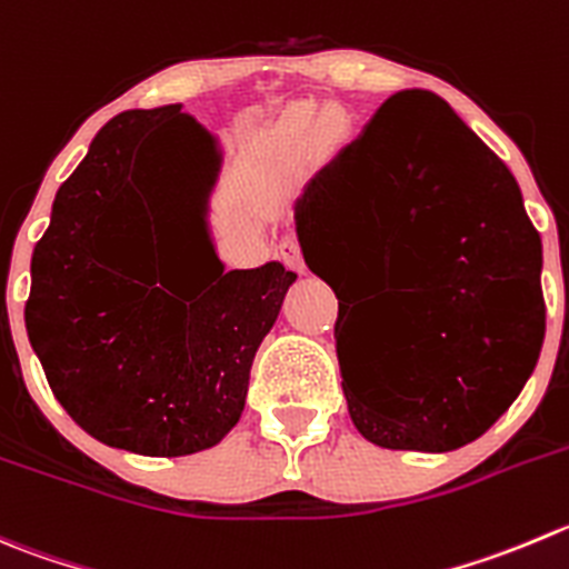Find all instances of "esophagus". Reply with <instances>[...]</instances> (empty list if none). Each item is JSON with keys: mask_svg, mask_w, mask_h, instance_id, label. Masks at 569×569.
<instances>
[{"mask_svg": "<svg viewBox=\"0 0 569 569\" xmlns=\"http://www.w3.org/2000/svg\"><path fill=\"white\" fill-rule=\"evenodd\" d=\"M278 256L283 258L286 267L297 269V272H302L306 269V261H302V252H300V244H297L295 236H283L278 244Z\"/></svg>", "mask_w": 569, "mask_h": 569, "instance_id": "1", "label": "esophagus"}]
</instances>
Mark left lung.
Instances as JSON below:
<instances>
[{"instance_id": "left-lung-1", "label": "left lung", "mask_w": 569, "mask_h": 569, "mask_svg": "<svg viewBox=\"0 0 569 569\" xmlns=\"http://www.w3.org/2000/svg\"><path fill=\"white\" fill-rule=\"evenodd\" d=\"M308 269L390 283L368 318L363 368L336 356L352 425L389 450L476 442L537 367L542 239L503 161L431 91L386 99L295 202Z\"/></svg>"}]
</instances>
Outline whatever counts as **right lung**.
<instances>
[{
    "label": "right lung",
    "instance_id": "add662e5",
    "mask_svg": "<svg viewBox=\"0 0 569 569\" xmlns=\"http://www.w3.org/2000/svg\"><path fill=\"white\" fill-rule=\"evenodd\" d=\"M217 138L180 104L124 110L58 189L32 250L30 345L69 417L108 448L191 456L244 411L250 367L297 274L280 261L200 272L152 247L174 200L177 147ZM222 156L217 152V172Z\"/></svg>",
    "mask_w": 569,
    "mask_h": 569
}]
</instances>
